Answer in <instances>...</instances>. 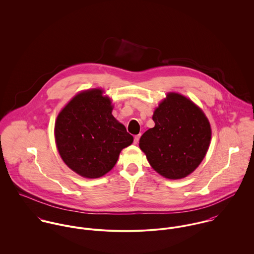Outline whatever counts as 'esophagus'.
I'll return each instance as SVG.
<instances>
[{"instance_id": "1", "label": "esophagus", "mask_w": 254, "mask_h": 254, "mask_svg": "<svg viewBox=\"0 0 254 254\" xmlns=\"http://www.w3.org/2000/svg\"><path fill=\"white\" fill-rule=\"evenodd\" d=\"M140 135H137V136H135V138H134V144L135 145H138V143H139V140H140Z\"/></svg>"}]
</instances>
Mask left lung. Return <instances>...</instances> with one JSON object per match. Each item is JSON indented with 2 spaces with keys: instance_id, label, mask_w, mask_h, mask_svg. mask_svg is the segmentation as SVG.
Instances as JSON below:
<instances>
[{
  "instance_id": "obj_1",
  "label": "left lung",
  "mask_w": 254,
  "mask_h": 254,
  "mask_svg": "<svg viewBox=\"0 0 254 254\" xmlns=\"http://www.w3.org/2000/svg\"><path fill=\"white\" fill-rule=\"evenodd\" d=\"M152 120L154 127L145 131L139 144L150 166L170 180L191 174L211 142V126L203 110L184 95L168 92Z\"/></svg>"
}]
</instances>
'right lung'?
<instances>
[{
    "instance_id": "add662e5",
    "label": "right lung",
    "mask_w": 254,
    "mask_h": 254,
    "mask_svg": "<svg viewBox=\"0 0 254 254\" xmlns=\"http://www.w3.org/2000/svg\"><path fill=\"white\" fill-rule=\"evenodd\" d=\"M111 99L102 88L77 93L59 112L55 141L59 153L78 175L96 179L114 167L121 150L134 139L113 115Z\"/></svg>"
}]
</instances>
